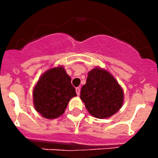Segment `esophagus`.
I'll list each match as a JSON object with an SVG mask.
<instances>
[{"instance_id": "obj_1", "label": "esophagus", "mask_w": 158, "mask_h": 158, "mask_svg": "<svg viewBox=\"0 0 158 158\" xmlns=\"http://www.w3.org/2000/svg\"><path fill=\"white\" fill-rule=\"evenodd\" d=\"M76 92L78 95H79V94H80V88H79V87H77V88L76 89Z\"/></svg>"}]
</instances>
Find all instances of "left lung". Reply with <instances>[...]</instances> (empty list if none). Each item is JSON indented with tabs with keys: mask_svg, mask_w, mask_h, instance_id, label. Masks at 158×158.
<instances>
[{
	"mask_svg": "<svg viewBox=\"0 0 158 158\" xmlns=\"http://www.w3.org/2000/svg\"><path fill=\"white\" fill-rule=\"evenodd\" d=\"M80 98L92 116L106 118L122 108L124 93L109 72L94 68L89 72L86 83L81 89Z\"/></svg>",
	"mask_w": 158,
	"mask_h": 158,
	"instance_id": "left-lung-1",
	"label": "left lung"
}]
</instances>
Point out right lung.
Instances as JSON below:
<instances>
[{"mask_svg":"<svg viewBox=\"0 0 158 158\" xmlns=\"http://www.w3.org/2000/svg\"><path fill=\"white\" fill-rule=\"evenodd\" d=\"M34 108L44 118L53 119L64 113L69 100L76 96L71 78L63 66L44 73L33 92Z\"/></svg>","mask_w":158,"mask_h":158,"instance_id":"obj_1","label":"right lung"}]
</instances>
